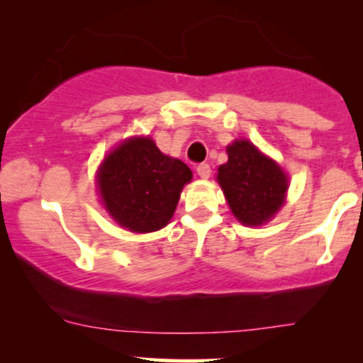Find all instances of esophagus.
I'll return each mask as SVG.
<instances>
[{
	"label": "esophagus",
	"instance_id": "obj_1",
	"mask_svg": "<svg viewBox=\"0 0 363 363\" xmlns=\"http://www.w3.org/2000/svg\"><path fill=\"white\" fill-rule=\"evenodd\" d=\"M196 172H198V176L201 179H208L211 174V167L208 164H199L198 167H196Z\"/></svg>",
	"mask_w": 363,
	"mask_h": 363
}]
</instances>
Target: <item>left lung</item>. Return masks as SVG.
<instances>
[{
	"label": "left lung",
	"instance_id": "obj_1",
	"mask_svg": "<svg viewBox=\"0 0 363 363\" xmlns=\"http://www.w3.org/2000/svg\"><path fill=\"white\" fill-rule=\"evenodd\" d=\"M228 160L220 165L216 181L240 223L262 225L273 218L285 203L289 177L280 165L261 153L249 140L227 147Z\"/></svg>",
	"mask_w": 363,
	"mask_h": 363
}]
</instances>
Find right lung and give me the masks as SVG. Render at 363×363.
Returning <instances> with one entry per match:
<instances>
[{
  "label": "right lung",
  "instance_id": "1",
  "mask_svg": "<svg viewBox=\"0 0 363 363\" xmlns=\"http://www.w3.org/2000/svg\"><path fill=\"white\" fill-rule=\"evenodd\" d=\"M191 179L193 172L184 162L164 155L148 136H135L104 158L97 187L104 206L121 227L147 234L170 222Z\"/></svg>",
  "mask_w": 363,
  "mask_h": 363
}]
</instances>
